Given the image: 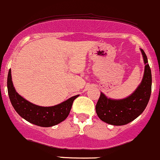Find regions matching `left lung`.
Returning <instances> with one entry per match:
<instances>
[{"label":"left lung","mask_w":160,"mask_h":160,"mask_svg":"<svg viewBox=\"0 0 160 160\" xmlns=\"http://www.w3.org/2000/svg\"><path fill=\"white\" fill-rule=\"evenodd\" d=\"M141 52L146 64L141 84L130 96L123 99L108 98L101 92L95 111L102 121L113 126H123L136 119L146 108L152 90V74L146 53L142 49Z\"/></svg>","instance_id":"left-lung-1"}]
</instances>
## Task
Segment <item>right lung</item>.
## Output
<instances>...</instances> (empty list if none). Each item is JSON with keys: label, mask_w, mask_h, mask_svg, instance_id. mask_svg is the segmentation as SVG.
Wrapping results in <instances>:
<instances>
[{"label": "right lung", "mask_w": 160, "mask_h": 160, "mask_svg": "<svg viewBox=\"0 0 160 160\" xmlns=\"http://www.w3.org/2000/svg\"><path fill=\"white\" fill-rule=\"evenodd\" d=\"M7 84L11 102L19 116L29 122L42 127H51L64 121L70 112L74 100L78 96L71 97L55 106H38L27 101L16 92L11 80V69L8 72Z\"/></svg>", "instance_id": "add662e5"}]
</instances>
